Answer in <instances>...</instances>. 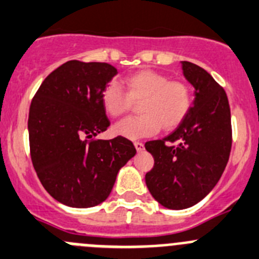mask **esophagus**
Wrapping results in <instances>:
<instances>
[{"label": "esophagus", "mask_w": 259, "mask_h": 259, "mask_svg": "<svg viewBox=\"0 0 259 259\" xmlns=\"http://www.w3.org/2000/svg\"><path fill=\"white\" fill-rule=\"evenodd\" d=\"M135 147H136V150H137V151H142V150H144V144H142V142H139V141H136V142H135Z\"/></svg>", "instance_id": "1"}]
</instances>
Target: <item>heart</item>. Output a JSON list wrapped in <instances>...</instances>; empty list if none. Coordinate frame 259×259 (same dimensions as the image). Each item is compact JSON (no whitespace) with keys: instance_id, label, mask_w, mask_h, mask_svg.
Returning a JSON list of instances; mask_svg holds the SVG:
<instances>
[{"instance_id":"obj_1","label":"heart","mask_w":259,"mask_h":259,"mask_svg":"<svg viewBox=\"0 0 259 259\" xmlns=\"http://www.w3.org/2000/svg\"><path fill=\"white\" fill-rule=\"evenodd\" d=\"M125 93L118 82L108 83L102 93V105L110 117L124 114L132 102L141 100L144 114L128 117L113 127L118 136L139 140L164 130L178 127L189 112L191 90L184 82L169 80L168 76L151 70L139 71L123 81Z\"/></svg>"}]
</instances>
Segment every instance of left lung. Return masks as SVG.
<instances>
[{
	"mask_svg": "<svg viewBox=\"0 0 259 259\" xmlns=\"http://www.w3.org/2000/svg\"><path fill=\"white\" fill-rule=\"evenodd\" d=\"M194 88V100L183 122L162 140L145 144L154 168L145 181L160 205L192 207L218 184L231 150V118L226 93L212 76L192 62H182Z\"/></svg>",
	"mask_w": 259,
	"mask_h": 259,
	"instance_id": "obj_1",
	"label": "left lung"
}]
</instances>
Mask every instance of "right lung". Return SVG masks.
I'll use <instances>...</instances> for the list:
<instances>
[{
    "label": "right lung",
    "mask_w": 259,
    "mask_h": 259,
    "mask_svg": "<svg viewBox=\"0 0 259 259\" xmlns=\"http://www.w3.org/2000/svg\"><path fill=\"white\" fill-rule=\"evenodd\" d=\"M117 73L109 63L68 61L44 78L30 104L34 169L46 191L70 207L104 202L119 169L136 154L122 136L93 139L110 124L102 93Z\"/></svg>",
    "instance_id": "1"
}]
</instances>
